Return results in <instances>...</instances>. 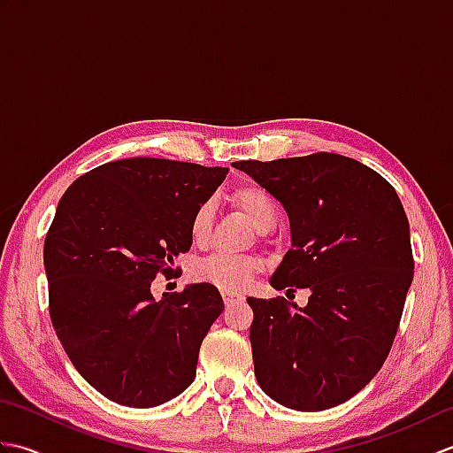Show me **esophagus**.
Masks as SVG:
<instances>
[{"instance_id":"1","label":"esophagus","mask_w":453,"mask_h":453,"mask_svg":"<svg viewBox=\"0 0 453 453\" xmlns=\"http://www.w3.org/2000/svg\"><path fill=\"white\" fill-rule=\"evenodd\" d=\"M245 297L242 296V294H237V292H224V303L229 307V305H234V303H239V302H243Z\"/></svg>"}]
</instances>
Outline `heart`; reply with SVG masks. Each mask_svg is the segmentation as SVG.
Here are the masks:
<instances>
[{
  "label": "heart",
  "mask_w": 453,
  "mask_h": 453,
  "mask_svg": "<svg viewBox=\"0 0 453 453\" xmlns=\"http://www.w3.org/2000/svg\"><path fill=\"white\" fill-rule=\"evenodd\" d=\"M234 202L243 210V214L253 221L258 232H271L278 221V204L268 192L257 185L239 187L234 192ZM216 208L211 202H202L190 219V237L195 243H204L214 224ZM258 263L253 257L214 253L200 261L195 268L198 280L216 286L224 292H239L257 273Z\"/></svg>",
  "instance_id": "heart-1"
}]
</instances>
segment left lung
Segmentation results:
<instances>
[{
	"instance_id": "1",
	"label": "left lung",
	"mask_w": 453,
	"mask_h": 453,
	"mask_svg": "<svg viewBox=\"0 0 453 453\" xmlns=\"http://www.w3.org/2000/svg\"><path fill=\"white\" fill-rule=\"evenodd\" d=\"M232 165L271 192L290 219L292 249L271 286L311 292L305 307L247 297L258 386L288 409L341 405L386 362L415 274L397 192L339 153Z\"/></svg>"
}]
</instances>
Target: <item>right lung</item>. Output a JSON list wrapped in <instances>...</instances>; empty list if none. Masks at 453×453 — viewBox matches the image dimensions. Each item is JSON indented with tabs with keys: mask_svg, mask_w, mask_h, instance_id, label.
Here are the masks:
<instances>
[{
	"mask_svg": "<svg viewBox=\"0 0 453 453\" xmlns=\"http://www.w3.org/2000/svg\"><path fill=\"white\" fill-rule=\"evenodd\" d=\"M226 167L132 157L73 180L44 242L50 319L67 358L119 405L148 409L180 395L200 344L224 311L216 286L151 296L156 274L192 245L190 219Z\"/></svg>",
	"mask_w": 453,
	"mask_h": 453,
	"instance_id": "obj_1",
	"label": "right lung"
}]
</instances>
